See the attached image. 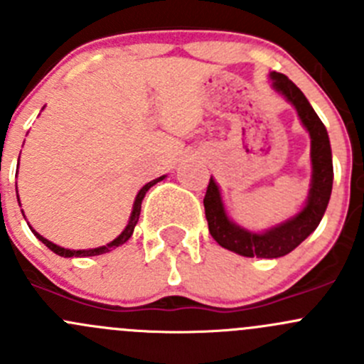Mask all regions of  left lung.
Masks as SVG:
<instances>
[{"label":"left lung","mask_w":364,"mask_h":364,"mask_svg":"<svg viewBox=\"0 0 364 364\" xmlns=\"http://www.w3.org/2000/svg\"><path fill=\"white\" fill-rule=\"evenodd\" d=\"M269 80L271 87L296 109L301 124L310 135L311 179L304 205L291 218L262 232H255L230 220L223 204L220 186L216 185L213 176L209 179L204 197L205 220H208L213 240L220 247L237 255L259 257V259H278L291 253L297 245L303 243L321 223L333 190V155L324 123L314 111L303 91L287 75L269 72Z\"/></svg>","instance_id":"obj_1"}]
</instances>
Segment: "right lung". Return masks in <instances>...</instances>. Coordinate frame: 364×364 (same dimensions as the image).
Returning a JSON list of instances; mask_svg holds the SVG:
<instances>
[{
    "label": "right lung",
    "mask_w": 364,
    "mask_h": 364,
    "mask_svg": "<svg viewBox=\"0 0 364 364\" xmlns=\"http://www.w3.org/2000/svg\"><path fill=\"white\" fill-rule=\"evenodd\" d=\"M17 168H19V167H17ZM164 178H165V176H160V178L153 179V181H149V183H146V185L142 186L141 190H139V193H137V196H135L134 208H132L130 218H128L127 227H124L123 232H121L119 236L116 237V240H112L111 243L104 245V247H98V248H87V250H70V248H63V247H60V245L53 243V241L46 240V237L40 236V234L36 232V230L33 229V227L29 225V223H28V225H29V229H31V232L35 234L36 237H38V241H42V243L46 245V247L49 248V250H53L54 253H56V255H60V257H93V255H102V253L111 252L112 248L119 247V245H124V243H127L128 240H130L132 234H134L135 225H137V222H139V215H141V204H142V199H144L146 192H148V190L151 188L153 185H156V183L161 181V179H164ZM17 200H19V193H17ZM21 211H23V209H21ZM23 213H24V211H23ZM24 218H26V216H24Z\"/></svg>",
    "instance_id": "add662e5"
}]
</instances>
